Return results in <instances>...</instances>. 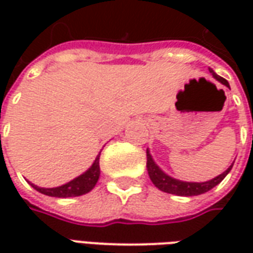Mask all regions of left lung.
<instances>
[{
  "instance_id": "8db88e82",
  "label": "left lung",
  "mask_w": 253,
  "mask_h": 253,
  "mask_svg": "<svg viewBox=\"0 0 253 253\" xmlns=\"http://www.w3.org/2000/svg\"><path fill=\"white\" fill-rule=\"evenodd\" d=\"M210 73L212 74V77L215 78L217 81H219L221 84H223L225 86L229 88V83L225 80V78L219 77L218 74L214 73L212 69H209ZM146 168H148V173L150 180L153 183L154 186L157 187L159 190L164 191V192H168V194H173V195H179V196H195V195H201V194H205L207 191H210L211 188L219 184L221 181L225 179V176L228 175L232 167H233V163L232 165L229 167L228 169L222 172L221 175L215 176L214 179L207 181H202V183H196V181H183L179 180V179H175L172 176L167 175L164 170L160 168L159 165L154 163L153 157L152 154L149 152V149L146 150Z\"/></svg>"
}]
</instances>
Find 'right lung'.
Returning a JSON list of instances; mask_svg holds the SVG:
<instances>
[{
	"label": "right lung",
	"mask_w": 253,
	"mask_h": 253,
	"mask_svg": "<svg viewBox=\"0 0 253 253\" xmlns=\"http://www.w3.org/2000/svg\"><path fill=\"white\" fill-rule=\"evenodd\" d=\"M100 153L94 159L93 164L89 167L88 169L84 172L83 175L77 176L66 184H62L59 187H52V188H44V187H38L35 184L30 183L36 191L41 194L48 196H55V198H72V196H80L84 194H88L89 191L93 190L96 183L100 177V164H99Z\"/></svg>",
	"instance_id": "right-lung-1"
}]
</instances>
